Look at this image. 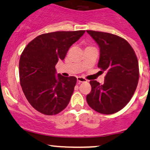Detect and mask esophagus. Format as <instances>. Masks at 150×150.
I'll use <instances>...</instances> for the list:
<instances>
[{
  "label": "esophagus",
  "instance_id": "esophagus-1",
  "mask_svg": "<svg viewBox=\"0 0 150 150\" xmlns=\"http://www.w3.org/2000/svg\"><path fill=\"white\" fill-rule=\"evenodd\" d=\"M77 81L79 83L86 82V81H87V80L83 78V77H81V76H78L77 77Z\"/></svg>",
  "mask_w": 150,
  "mask_h": 150
}]
</instances>
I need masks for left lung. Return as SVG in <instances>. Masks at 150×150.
I'll list each match as a JSON object with an SVG mask.
<instances>
[{"mask_svg": "<svg viewBox=\"0 0 150 150\" xmlns=\"http://www.w3.org/2000/svg\"><path fill=\"white\" fill-rule=\"evenodd\" d=\"M100 47L98 66L106 71L104 84L89 81L92 90L86 95L89 107L102 114L118 112L129 103L139 78V62L134 49L118 35L86 30Z\"/></svg>", "mask_w": 150, "mask_h": 150, "instance_id": "8db88e82", "label": "left lung"}]
</instances>
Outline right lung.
<instances>
[{
	"instance_id": "1",
	"label": "right lung",
	"mask_w": 150,
	"mask_h": 150,
	"mask_svg": "<svg viewBox=\"0 0 150 150\" xmlns=\"http://www.w3.org/2000/svg\"><path fill=\"white\" fill-rule=\"evenodd\" d=\"M85 32H54L39 35L28 43L19 60V79L31 105L47 115H56L70 101L76 83L74 76L56 74L55 65Z\"/></svg>"
}]
</instances>
